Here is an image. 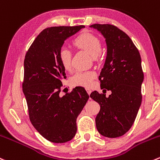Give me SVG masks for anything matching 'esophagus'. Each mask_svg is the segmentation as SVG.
I'll list each match as a JSON object with an SVG mask.
<instances>
[{"label":"esophagus","mask_w":160,"mask_h":160,"mask_svg":"<svg viewBox=\"0 0 160 160\" xmlns=\"http://www.w3.org/2000/svg\"><path fill=\"white\" fill-rule=\"evenodd\" d=\"M86 91H87V92H88V94H91V90L90 89V88H86Z\"/></svg>","instance_id":"1"}]
</instances>
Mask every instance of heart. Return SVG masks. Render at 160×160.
Returning <instances> with one entry per match:
<instances>
[{
	"instance_id": "1",
	"label": "heart",
	"mask_w": 160,
	"mask_h": 160,
	"mask_svg": "<svg viewBox=\"0 0 160 160\" xmlns=\"http://www.w3.org/2000/svg\"><path fill=\"white\" fill-rule=\"evenodd\" d=\"M73 44L77 48L85 51L90 54L94 60L98 59L102 50V44L98 37L89 32H85L77 37L74 40ZM58 59L62 66L66 70L70 69L71 59H72V53L70 50H69L67 48H62L58 52ZM96 74L94 71L77 72L71 78V83L74 86L89 88Z\"/></svg>"
}]
</instances>
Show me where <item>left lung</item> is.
I'll list each match as a JSON object with an SVG mask.
<instances>
[{
    "label": "left lung",
    "mask_w": 160,
    "mask_h": 160,
    "mask_svg": "<svg viewBox=\"0 0 160 160\" xmlns=\"http://www.w3.org/2000/svg\"><path fill=\"white\" fill-rule=\"evenodd\" d=\"M105 39L107 55L98 77L103 92L94 91L90 97L100 105L95 118L96 128L102 135L118 138L132 127L142 104L144 73L138 50L127 33L110 24H94Z\"/></svg>",
    "instance_id": "obj_1"
}]
</instances>
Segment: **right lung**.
Wrapping results in <instances>:
<instances>
[{
    "instance_id": "add662e5",
    "label": "right lung",
    "mask_w": 160,
    "mask_h": 160,
    "mask_svg": "<svg viewBox=\"0 0 160 160\" xmlns=\"http://www.w3.org/2000/svg\"><path fill=\"white\" fill-rule=\"evenodd\" d=\"M84 26H55L44 29L34 40L24 59L22 91L29 119L44 138L64 143L77 133V118L89 95L82 87L60 96L65 69L58 59L64 41Z\"/></svg>"
}]
</instances>
